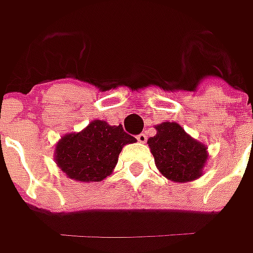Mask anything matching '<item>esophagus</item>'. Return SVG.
Segmentation results:
<instances>
[{"mask_svg":"<svg viewBox=\"0 0 253 253\" xmlns=\"http://www.w3.org/2000/svg\"><path fill=\"white\" fill-rule=\"evenodd\" d=\"M136 139H138V142H141V143H145L146 139H148V136H146V133H139V135L136 136Z\"/></svg>","mask_w":253,"mask_h":253,"instance_id":"34e87169","label":"esophagus"}]
</instances>
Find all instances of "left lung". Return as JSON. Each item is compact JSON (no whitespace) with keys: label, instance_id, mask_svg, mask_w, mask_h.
Segmentation results:
<instances>
[{"label":"left lung","instance_id":"1","mask_svg":"<svg viewBox=\"0 0 253 253\" xmlns=\"http://www.w3.org/2000/svg\"><path fill=\"white\" fill-rule=\"evenodd\" d=\"M156 135L148 139L155 165L166 179L177 183L193 181L203 176L209 161L204 143L191 138L177 122H162Z\"/></svg>","mask_w":253,"mask_h":253}]
</instances>
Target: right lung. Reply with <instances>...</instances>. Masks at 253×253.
I'll list each match as a JSON object with an SVG mask.
<instances>
[{
	"label": "right lung",
	"mask_w": 253,
	"mask_h": 253,
	"mask_svg": "<svg viewBox=\"0 0 253 253\" xmlns=\"http://www.w3.org/2000/svg\"><path fill=\"white\" fill-rule=\"evenodd\" d=\"M136 139L124 132L122 125L91 121L83 131L66 133L56 143L54 162L69 179L101 181L118 163L122 148Z\"/></svg>",
	"instance_id": "obj_1"
}]
</instances>
